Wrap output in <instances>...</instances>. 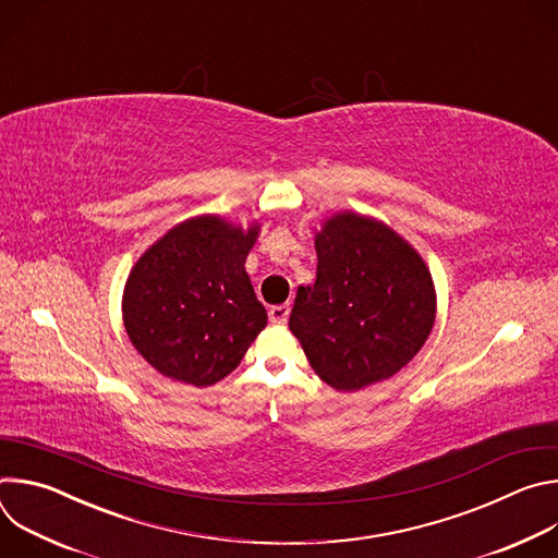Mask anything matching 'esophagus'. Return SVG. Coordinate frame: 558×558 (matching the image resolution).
Here are the masks:
<instances>
[{
    "instance_id": "obj_1",
    "label": "esophagus",
    "mask_w": 558,
    "mask_h": 558,
    "mask_svg": "<svg viewBox=\"0 0 558 558\" xmlns=\"http://www.w3.org/2000/svg\"><path fill=\"white\" fill-rule=\"evenodd\" d=\"M289 311H291L289 304H276V306L269 308V320L274 325H284L287 317H289Z\"/></svg>"
}]
</instances>
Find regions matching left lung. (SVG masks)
Instances as JSON below:
<instances>
[{
  "instance_id": "left-lung-1",
  "label": "left lung",
  "mask_w": 558,
  "mask_h": 558,
  "mask_svg": "<svg viewBox=\"0 0 558 558\" xmlns=\"http://www.w3.org/2000/svg\"><path fill=\"white\" fill-rule=\"evenodd\" d=\"M317 276L300 287L289 329L315 375L353 392L392 377L428 340L437 293L430 269L377 218L340 211L315 229Z\"/></svg>"
}]
</instances>
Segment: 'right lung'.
<instances>
[{
	"instance_id": "1",
	"label": "right lung",
	"mask_w": 558,
	"mask_h": 558,
	"mask_svg": "<svg viewBox=\"0 0 558 558\" xmlns=\"http://www.w3.org/2000/svg\"><path fill=\"white\" fill-rule=\"evenodd\" d=\"M260 225L216 214L174 225L132 267L121 311L134 349L161 375L211 386L245 357L267 327L245 271Z\"/></svg>"
}]
</instances>
